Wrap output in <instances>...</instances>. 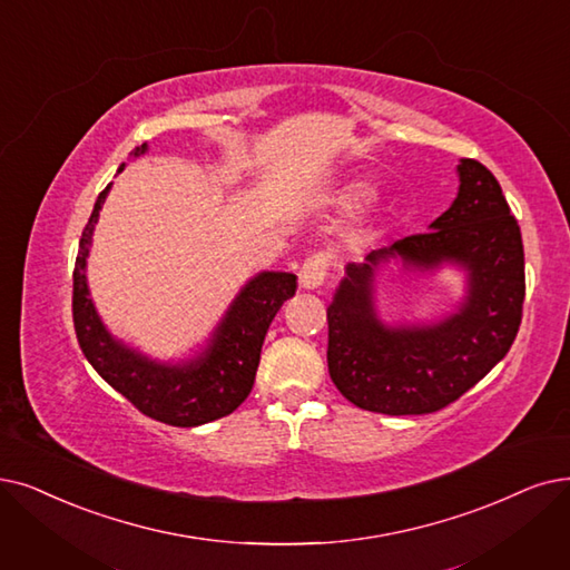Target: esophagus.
<instances>
[{
	"instance_id": "34e87169",
	"label": "esophagus",
	"mask_w": 570,
	"mask_h": 570,
	"mask_svg": "<svg viewBox=\"0 0 570 570\" xmlns=\"http://www.w3.org/2000/svg\"><path fill=\"white\" fill-rule=\"evenodd\" d=\"M327 271H330V257L325 253L311 255L299 268V287L302 289H317L325 283Z\"/></svg>"
}]
</instances>
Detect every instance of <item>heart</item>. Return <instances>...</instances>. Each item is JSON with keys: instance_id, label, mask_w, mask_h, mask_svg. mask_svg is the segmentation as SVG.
Returning a JSON list of instances; mask_svg holds the SVG:
<instances>
[{"instance_id": "b5f03b06", "label": "heart", "mask_w": 570, "mask_h": 570, "mask_svg": "<svg viewBox=\"0 0 570 570\" xmlns=\"http://www.w3.org/2000/svg\"><path fill=\"white\" fill-rule=\"evenodd\" d=\"M376 194L374 185L367 179L362 177H353V179H346L344 185H341L336 189V203L338 206L344 208H355V206H362V203L372 200ZM376 238V224L372 217H357L353 219L344 234H341V243H344V247L353 249V253H360V249L370 247Z\"/></svg>"}]
</instances>
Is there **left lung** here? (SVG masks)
<instances>
[{
  "instance_id": "1",
  "label": "left lung",
  "mask_w": 570,
  "mask_h": 570,
  "mask_svg": "<svg viewBox=\"0 0 570 570\" xmlns=\"http://www.w3.org/2000/svg\"><path fill=\"white\" fill-rule=\"evenodd\" d=\"M459 194L425 234L406 236L346 264L327 306V367L338 393L389 416L432 414L482 381L512 346L521 323L523 245L498 179L474 158L456 166ZM466 273V297L435 324H383L373 304L375 271Z\"/></svg>"
}]
</instances>
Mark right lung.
<instances>
[{
    "label": "right lung",
    "mask_w": 570,
    "mask_h": 570,
    "mask_svg": "<svg viewBox=\"0 0 570 570\" xmlns=\"http://www.w3.org/2000/svg\"><path fill=\"white\" fill-rule=\"evenodd\" d=\"M147 142L130 151L147 154ZM126 164L119 166V173ZM111 185H107L90 213L79 240L75 264L72 315L75 332L86 360L130 404L154 421L177 428H196L217 421L243 404L255 385L259 353L268 325L281 306L297 292V276L285 271H262L249 278L224 317L194 357L181 362L154 360L114 336L90 299L86 266L90 243Z\"/></svg>",
    "instance_id": "right-lung-1"
}]
</instances>
